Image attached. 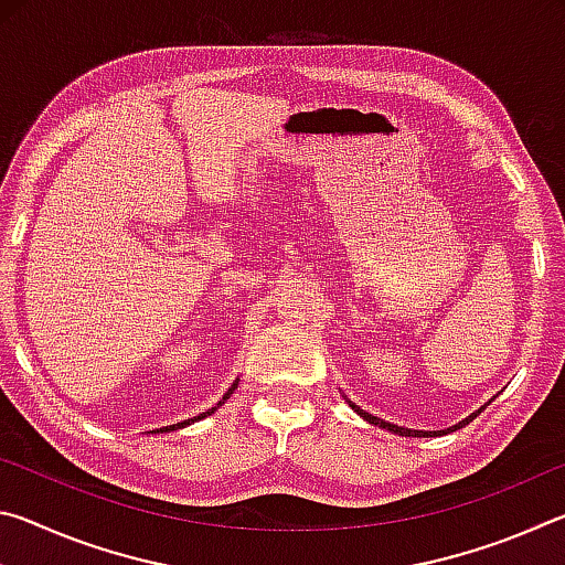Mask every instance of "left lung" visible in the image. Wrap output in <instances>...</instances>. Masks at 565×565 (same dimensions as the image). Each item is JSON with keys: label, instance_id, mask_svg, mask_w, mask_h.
Here are the masks:
<instances>
[{"label": "left lung", "instance_id": "left-lung-1", "mask_svg": "<svg viewBox=\"0 0 565 565\" xmlns=\"http://www.w3.org/2000/svg\"><path fill=\"white\" fill-rule=\"evenodd\" d=\"M347 398V396H343ZM347 404L356 411V414L363 418V420H369V424H374V426H379V428H386V431H391V434H398V436H414V438H428V436H444V434H451V431H458V428H463L466 424H471V420L481 414L483 411V406L476 411V414H471V416H466L463 420H458L456 426H448V428H444V431H416V428H406V426H396V424H391V420H384V418H379V416H374V414H369V411H363L361 406H356L353 404L351 398H347ZM491 404V401H489Z\"/></svg>", "mask_w": 565, "mask_h": 565}]
</instances>
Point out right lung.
Masks as SVG:
<instances>
[{
    "label": "right lung",
    "instance_id": "right-lung-1",
    "mask_svg": "<svg viewBox=\"0 0 565 565\" xmlns=\"http://www.w3.org/2000/svg\"><path fill=\"white\" fill-rule=\"evenodd\" d=\"M238 386V379L234 381V384H232V388H228L226 391V394L222 396V401H218V404L216 406H212V408H209V411H204V414H199V416H194V418H186V420H181V424H174V426H164V428H157V431H149V434H169V431H177V428H184V426H189V424H194V420H202V418H206V416H212L214 414V411L218 408V406H222L224 404V401L228 398V396H232L234 394V388Z\"/></svg>",
    "mask_w": 565,
    "mask_h": 565
}]
</instances>
